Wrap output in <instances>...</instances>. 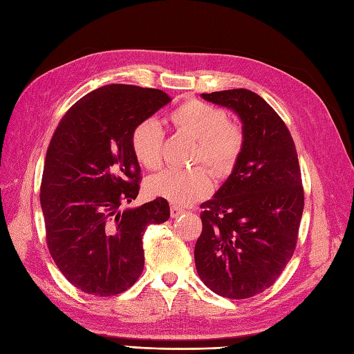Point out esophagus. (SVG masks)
<instances>
[{"label": "esophagus", "mask_w": 354, "mask_h": 354, "mask_svg": "<svg viewBox=\"0 0 354 354\" xmlns=\"http://www.w3.org/2000/svg\"><path fill=\"white\" fill-rule=\"evenodd\" d=\"M185 213V209H183L181 207H176V205H171L170 208V216L171 217H179L181 214Z\"/></svg>", "instance_id": "1"}]
</instances>
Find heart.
<instances>
[{
	"instance_id": "obj_1",
	"label": "heart",
	"mask_w": 354,
	"mask_h": 354,
	"mask_svg": "<svg viewBox=\"0 0 354 354\" xmlns=\"http://www.w3.org/2000/svg\"><path fill=\"white\" fill-rule=\"evenodd\" d=\"M173 127L198 141L194 162H204L216 173H227L243 147V132L228 122L227 112L201 100H187L171 111ZM132 152L147 170L162 161V131L155 120H142L131 133ZM212 181L204 169L189 171L167 169L146 183L150 196L167 199L175 205H190L209 193Z\"/></svg>"
}]
</instances>
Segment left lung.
<instances>
[{"instance_id": "left-lung-1", "label": "left lung", "mask_w": 354, "mask_h": 354, "mask_svg": "<svg viewBox=\"0 0 354 354\" xmlns=\"http://www.w3.org/2000/svg\"><path fill=\"white\" fill-rule=\"evenodd\" d=\"M201 95L240 118L243 147L227 181L201 205L194 263L217 295L251 298L275 283L295 251L304 208L297 149L259 94L239 88Z\"/></svg>"}]
</instances>
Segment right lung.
Returning <instances> with one entry per match:
<instances>
[{
	"mask_svg": "<svg viewBox=\"0 0 354 354\" xmlns=\"http://www.w3.org/2000/svg\"><path fill=\"white\" fill-rule=\"evenodd\" d=\"M170 100L161 89L106 85L74 103L53 133L41 184L47 245L66 280L89 295L129 289L145 268L147 225L169 221L162 198L122 205L140 190L133 127Z\"/></svg>",
	"mask_w": 354,
	"mask_h": 354,
	"instance_id": "1",
	"label": "right lung"
}]
</instances>
